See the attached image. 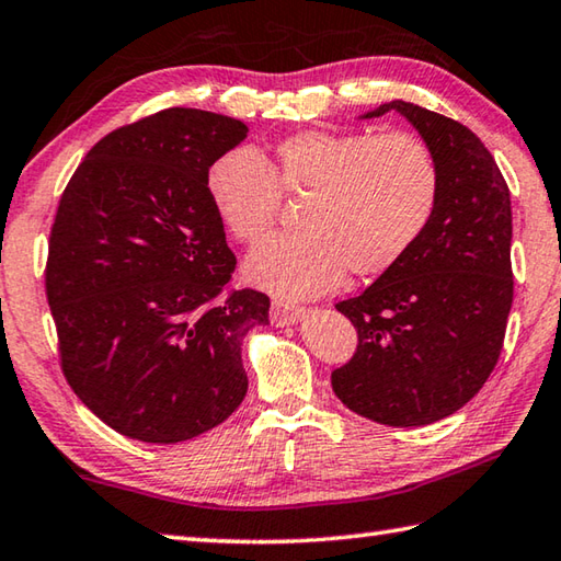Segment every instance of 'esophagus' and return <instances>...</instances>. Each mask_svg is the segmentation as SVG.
<instances>
[{"label": "esophagus", "instance_id": "34e87169", "mask_svg": "<svg viewBox=\"0 0 561 561\" xmlns=\"http://www.w3.org/2000/svg\"><path fill=\"white\" fill-rule=\"evenodd\" d=\"M304 316H306V309H301V306H289V304H279V301H274L272 309H270L272 323L279 325V328L299 323Z\"/></svg>", "mask_w": 561, "mask_h": 561}]
</instances>
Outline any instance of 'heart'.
Segmentation results:
<instances>
[{
    "instance_id": "b5f03b06",
    "label": "heart",
    "mask_w": 561,
    "mask_h": 561,
    "mask_svg": "<svg viewBox=\"0 0 561 561\" xmlns=\"http://www.w3.org/2000/svg\"><path fill=\"white\" fill-rule=\"evenodd\" d=\"M218 221L238 243H255L274 224L282 194H309L296 233L267 238L250 252L252 284L284 299H309L343 279L379 277L409 255L440 199V164L405 130H301L274 142L262 160L233 148L206 172Z\"/></svg>"
}]
</instances>
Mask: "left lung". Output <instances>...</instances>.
<instances>
[{
    "instance_id": "obj_1",
    "label": "left lung",
    "mask_w": 561,
    "mask_h": 561,
    "mask_svg": "<svg viewBox=\"0 0 561 561\" xmlns=\"http://www.w3.org/2000/svg\"><path fill=\"white\" fill-rule=\"evenodd\" d=\"M399 112L440 164L431 226L399 265L335 304L357 328V350L331 375L350 411L393 427L427 425L462 409L496 367L513 304L511 192L467 126L411 102Z\"/></svg>"
}]
</instances>
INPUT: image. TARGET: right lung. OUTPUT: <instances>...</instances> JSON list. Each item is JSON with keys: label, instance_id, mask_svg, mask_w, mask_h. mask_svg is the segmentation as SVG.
Returning <instances> with one entry per match:
<instances>
[{"label": "right lung", "instance_id": "add662e5", "mask_svg": "<svg viewBox=\"0 0 561 561\" xmlns=\"http://www.w3.org/2000/svg\"><path fill=\"white\" fill-rule=\"evenodd\" d=\"M243 121L164 108L87 152L50 228L46 296L72 391L116 433L182 443L245 399L240 345L270 296L228 289L236 255L206 194Z\"/></svg>", "mask_w": 561, "mask_h": 561}]
</instances>
